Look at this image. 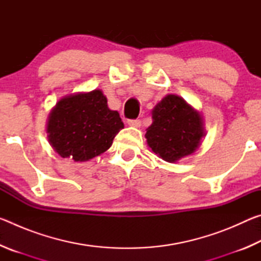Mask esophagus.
Segmentation results:
<instances>
[{"label": "esophagus", "mask_w": 261, "mask_h": 261, "mask_svg": "<svg viewBox=\"0 0 261 261\" xmlns=\"http://www.w3.org/2000/svg\"><path fill=\"white\" fill-rule=\"evenodd\" d=\"M127 124H129L130 126L138 127V126H140V124H141V121L138 120V118H136V120H127Z\"/></svg>", "instance_id": "1"}]
</instances>
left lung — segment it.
<instances>
[{
	"label": "left lung",
	"instance_id": "8db88e82",
	"mask_svg": "<svg viewBox=\"0 0 261 261\" xmlns=\"http://www.w3.org/2000/svg\"><path fill=\"white\" fill-rule=\"evenodd\" d=\"M152 118L145 137L152 151L167 162L192 154L206 135L199 112L178 95H166L152 110Z\"/></svg>",
	"mask_w": 261,
	"mask_h": 261
}]
</instances>
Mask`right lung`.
<instances>
[{
	"mask_svg": "<svg viewBox=\"0 0 261 261\" xmlns=\"http://www.w3.org/2000/svg\"><path fill=\"white\" fill-rule=\"evenodd\" d=\"M124 124L116 110H110L102 91L62 98L47 122L48 141L62 158L88 161L112 146Z\"/></svg>",
	"mask_w": 261,
	"mask_h": 261,
	"instance_id": "right-lung-1",
	"label": "right lung"
}]
</instances>
